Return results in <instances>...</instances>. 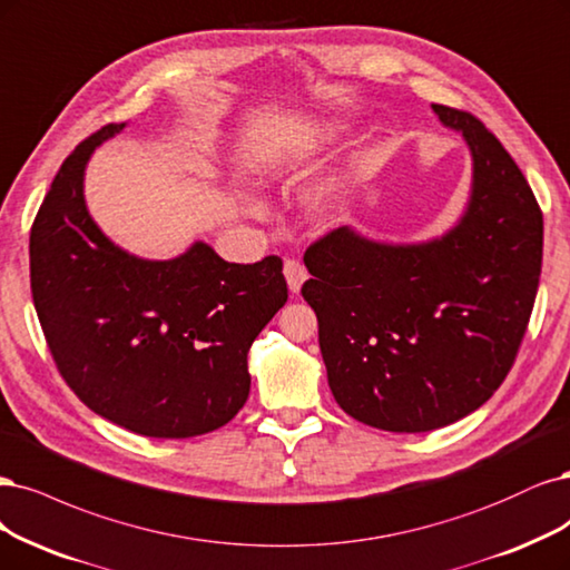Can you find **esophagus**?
I'll list each match as a JSON object with an SVG mask.
<instances>
[{"label": "esophagus", "instance_id": "obj_1", "mask_svg": "<svg viewBox=\"0 0 570 570\" xmlns=\"http://www.w3.org/2000/svg\"><path fill=\"white\" fill-rule=\"evenodd\" d=\"M283 273H285V281H287L289 292H294V294H297V292L302 289L304 281L308 278L306 268H304L297 259H287V262H285V266H283Z\"/></svg>", "mask_w": 570, "mask_h": 570}]
</instances>
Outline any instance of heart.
Returning a JSON list of instances; mask_svg holds the SVG:
<instances>
[{
    "label": "heart",
    "instance_id": "heart-1",
    "mask_svg": "<svg viewBox=\"0 0 570 570\" xmlns=\"http://www.w3.org/2000/svg\"><path fill=\"white\" fill-rule=\"evenodd\" d=\"M287 167H289V158H287V153L281 148L264 150L257 160V171L262 176H266V179H278V176H283L287 171ZM249 207L259 209L257 203H252Z\"/></svg>",
    "mask_w": 570,
    "mask_h": 570
}]
</instances>
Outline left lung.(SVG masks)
<instances>
[{
    "instance_id": "8db88e82",
    "label": "left lung",
    "mask_w": 570,
    "mask_h": 570,
    "mask_svg": "<svg viewBox=\"0 0 570 570\" xmlns=\"http://www.w3.org/2000/svg\"><path fill=\"white\" fill-rule=\"evenodd\" d=\"M431 108L472 153L460 222L415 245L342 226L304 254L332 396L353 420L399 434L453 424L495 394L542 268V212L512 155L472 112Z\"/></svg>"
}]
</instances>
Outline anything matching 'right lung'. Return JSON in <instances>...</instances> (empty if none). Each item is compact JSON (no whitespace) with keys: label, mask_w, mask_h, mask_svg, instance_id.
<instances>
[{"label":"right lung","mask_w":570,"mask_h":570,"mask_svg":"<svg viewBox=\"0 0 570 570\" xmlns=\"http://www.w3.org/2000/svg\"><path fill=\"white\" fill-rule=\"evenodd\" d=\"M106 125L58 169L30 230V287L51 356L96 415L150 439L230 422L249 396L247 353L287 302L283 262H224L193 243L167 262L110 243L85 203Z\"/></svg>","instance_id":"add662e5"}]
</instances>
